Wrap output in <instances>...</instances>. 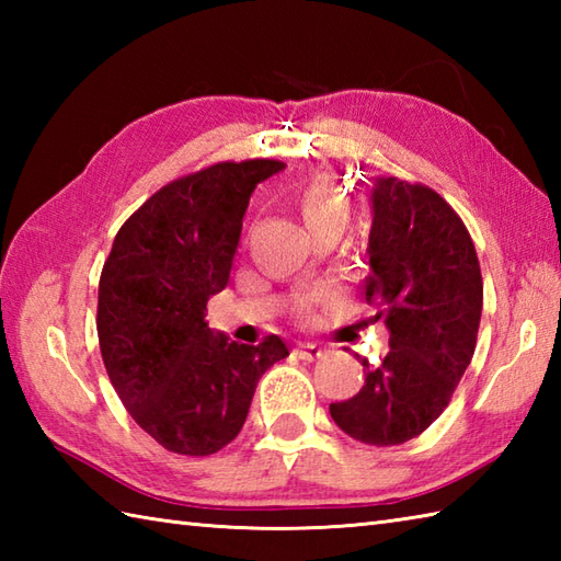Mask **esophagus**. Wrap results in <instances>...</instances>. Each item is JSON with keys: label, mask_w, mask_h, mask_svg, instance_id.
Instances as JSON below:
<instances>
[{"label": "esophagus", "mask_w": 561, "mask_h": 561, "mask_svg": "<svg viewBox=\"0 0 561 561\" xmlns=\"http://www.w3.org/2000/svg\"><path fill=\"white\" fill-rule=\"evenodd\" d=\"M294 352L299 354V359H304V362H316V359H320V356H325V350L316 342H299Z\"/></svg>", "instance_id": "esophagus-1"}]
</instances>
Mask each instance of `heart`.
I'll return each instance as SVG.
<instances>
[{
	"instance_id": "b5f03b06",
	"label": "heart",
	"mask_w": 561,
	"mask_h": 561,
	"mask_svg": "<svg viewBox=\"0 0 561 561\" xmlns=\"http://www.w3.org/2000/svg\"><path fill=\"white\" fill-rule=\"evenodd\" d=\"M294 205L299 209L301 219L311 233L328 229V226H340V229H344V224L350 219L347 199L328 181H311L301 185L294 193ZM301 306L306 308L308 301H304Z\"/></svg>"
}]
</instances>
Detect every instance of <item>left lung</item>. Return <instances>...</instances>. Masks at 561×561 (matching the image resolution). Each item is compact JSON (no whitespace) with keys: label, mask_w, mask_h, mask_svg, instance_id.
<instances>
[{"label":"left lung","mask_w":561,"mask_h":561,"mask_svg":"<svg viewBox=\"0 0 561 561\" xmlns=\"http://www.w3.org/2000/svg\"><path fill=\"white\" fill-rule=\"evenodd\" d=\"M371 231L364 279L390 332V352L354 398L332 402L344 434L368 446L420 436L448 408L470 366L482 318V272L474 243L432 187L371 178Z\"/></svg>","instance_id":"left-lung-1"}]
</instances>
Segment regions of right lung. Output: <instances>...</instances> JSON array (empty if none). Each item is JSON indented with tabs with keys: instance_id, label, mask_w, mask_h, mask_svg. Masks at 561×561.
Returning <instances> with one entry per match:
<instances>
[{
	"instance_id": "1",
	"label": "right lung",
	"mask_w": 561,
	"mask_h": 561,
	"mask_svg": "<svg viewBox=\"0 0 561 561\" xmlns=\"http://www.w3.org/2000/svg\"><path fill=\"white\" fill-rule=\"evenodd\" d=\"M282 161L217 163L151 195L123 229L99 284L105 371L133 420L165 450L211 456L238 436L257 380L289 356L277 335L238 344L205 320L231 277L250 195Z\"/></svg>"
}]
</instances>
